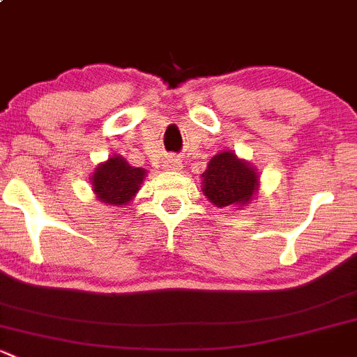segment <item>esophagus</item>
Segmentation results:
<instances>
[{
	"instance_id": "esophagus-1",
	"label": "esophagus",
	"mask_w": 357,
	"mask_h": 357,
	"mask_svg": "<svg viewBox=\"0 0 357 357\" xmlns=\"http://www.w3.org/2000/svg\"><path fill=\"white\" fill-rule=\"evenodd\" d=\"M162 167L166 169V171H179V169H183V162L179 157L176 155H169L166 160H164Z\"/></svg>"
}]
</instances>
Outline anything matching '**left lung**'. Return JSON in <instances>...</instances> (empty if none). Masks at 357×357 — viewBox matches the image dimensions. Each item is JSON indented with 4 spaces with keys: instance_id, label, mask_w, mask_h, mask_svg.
<instances>
[{
    "instance_id": "left-lung-1",
    "label": "left lung",
    "mask_w": 357,
    "mask_h": 357,
    "mask_svg": "<svg viewBox=\"0 0 357 357\" xmlns=\"http://www.w3.org/2000/svg\"><path fill=\"white\" fill-rule=\"evenodd\" d=\"M260 190L258 169L232 150L215 153L202 174L205 198L219 208H243L257 198Z\"/></svg>"
}]
</instances>
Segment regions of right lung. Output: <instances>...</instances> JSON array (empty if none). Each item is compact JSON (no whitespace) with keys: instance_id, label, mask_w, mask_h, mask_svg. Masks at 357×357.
Listing matches in <instances>:
<instances>
[{"instance_id":"1","label":"right lung","mask_w":357,"mask_h":357,"mask_svg":"<svg viewBox=\"0 0 357 357\" xmlns=\"http://www.w3.org/2000/svg\"><path fill=\"white\" fill-rule=\"evenodd\" d=\"M145 176V169L130 166L125 157L114 153L107 160L97 164L90 185L97 200L111 207H121L137 197Z\"/></svg>"}]
</instances>
